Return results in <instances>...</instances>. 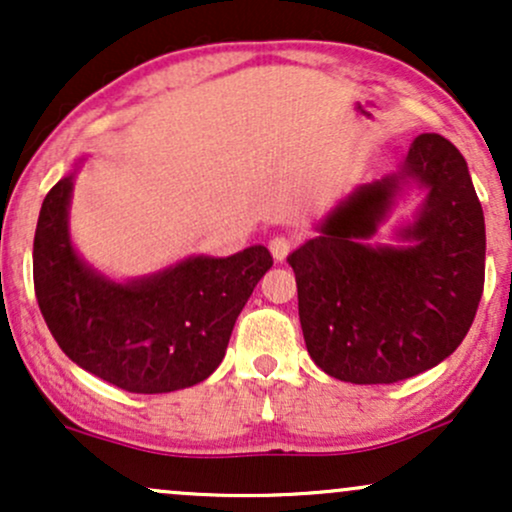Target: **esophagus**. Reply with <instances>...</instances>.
<instances>
[{"mask_svg":"<svg viewBox=\"0 0 512 512\" xmlns=\"http://www.w3.org/2000/svg\"><path fill=\"white\" fill-rule=\"evenodd\" d=\"M291 250H293V240L291 238L276 236V238L269 240V252H272L276 262H284L286 257H289Z\"/></svg>","mask_w":512,"mask_h":512,"instance_id":"esophagus-1","label":"esophagus"}]
</instances>
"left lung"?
Masks as SVG:
<instances>
[{"label":"left lung","instance_id":"obj_1","mask_svg":"<svg viewBox=\"0 0 512 512\" xmlns=\"http://www.w3.org/2000/svg\"><path fill=\"white\" fill-rule=\"evenodd\" d=\"M427 202L402 249L365 243L404 181ZM484 211L467 161L440 134H419L397 175L358 187L289 255L313 361L332 378L390 385L438 366L467 337L484 291Z\"/></svg>","mask_w":512,"mask_h":512}]
</instances>
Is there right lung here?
Segmentation results:
<instances>
[{
  "instance_id": "right-lung-1",
  "label": "right lung",
  "mask_w": 512,
  "mask_h": 512,
  "mask_svg": "<svg viewBox=\"0 0 512 512\" xmlns=\"http://www.w3.org/2000/svg\"><path fill=\"white\" fill-rule=\"evenodd\" d=\"M72 175L48 192L33 240V284L48 330L76 366L137 395L207 380L257 281L272 267L264 245L231 257H187L175 267L115 284L69 240Z\"/></svg>"
}]
</instances>
